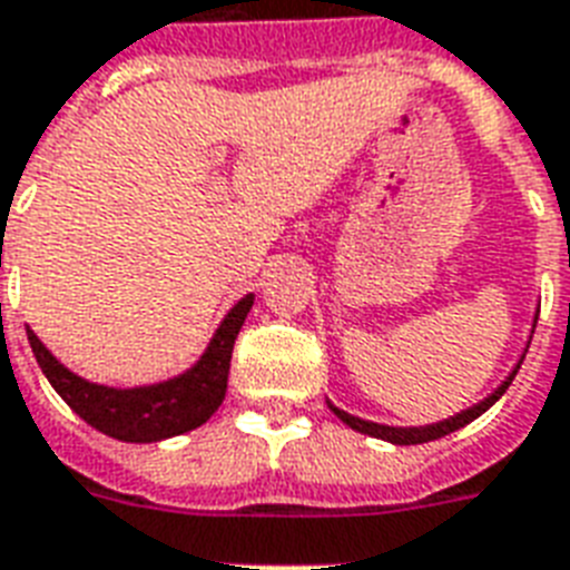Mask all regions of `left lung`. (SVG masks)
Wrapping results in <instances>:
<instances>
[{
    "instance_id": "obj_1",
    "label": "left lung",
    "mask_w": 570,
    "mask_h": 570,
    "mask_svg": "<svg viewBox=\"0 0 570 570\" xmlns=\"http://www.w3.org/2000/svg\"><path fill=\"white\" fill-rule=\"evenodd\" d=\"M535 324H538V308H535V321H532V333H535ZM529 342H532V335H529ZM529 347V345H527ZM527 347H523V354H520L518 365L511 368L509 377L497 386V390L488 395V399H482L479 404H473V407L461 410V413H454V416L443 419V422H431V425H381V422H368V419H360L354 416V413H347V410L335 407L333 401H326V407L333 410L335 416L342 419L347 428H354V431H360V434H368V436H377V440H386V443H395V445H416V443H431V440H440V436L452 434V431H458V428L470 425L473 419H479L484 413V410H491L497 401L505 395V390L511 386V381H514V374H518L520 363H523V356H527Z\"/></svg>"
}]
</instances>
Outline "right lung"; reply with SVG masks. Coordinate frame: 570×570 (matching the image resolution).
I'll return each mask as SVG.
<instances>
[{
  "instance_id": "1",
  "label": "right lung",
  "mask_w": 570,
  "mask_h": 570,
  "mask_svg": "<svg viewBox=\"0 0 570 570\" xmlns=\"http://www.w3.org/2000/svg\"><path fill=\"white\" fill-rule=\"evenodd\" d=\"M253 303L255 294H246L228 308V315L216 326L214 338L207 342L205 354L198 356L187 372L175 374L169 381L127 386V390L79 377L68 365H61L52 351H47L35 330L26 326V335L52 390L59 392L79 419H86L91 428L125 443H160V440L205 425L223 404L235 338Z\"/></svg>"
}]
</instances>
